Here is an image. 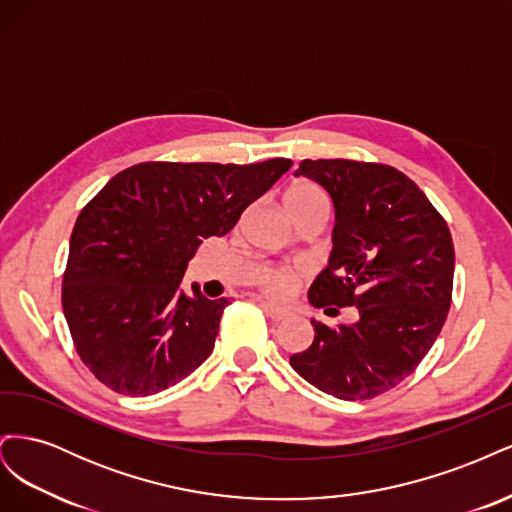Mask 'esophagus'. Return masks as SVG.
<instances>
[{"label": "esophagus", "mask_w": 512, "mask_h": 512, "mask_svg": "<svg viewBox=\"0 0 512 512\" xmlns=\"http://www.w3.org/2000/svg\"><path fill=\"white\" fill-rule=\"evenodd\" d=\"M260 307L265 309V314H267L271 320H275V322L288 320V318L292 316V314H290V309H286V307H277V305L267 303V301H260Z\"/></svg>", "instance_id": "34e87169"}]
</instances>
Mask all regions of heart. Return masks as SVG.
Here are the masks:
<instances>
[{
  "mask_svg": "<svg viewBox=\"0 0 512 512\" xmlns=\"http://www.w3.org/2000/svg\"><path fill=\"white\" fill-rule=\"evenodd\" d=\"M316 203H327V198L316 188L314 183H299L288 190L286 194V207L288 211H297L307 205ZM258 288L265 290L269 297L275 299H286L290 294L297 292L301 286V271L290 269V267H267L262 269L256 277Z\"/></svg>",
  "mask_w": 512,
  "mask_h": 512,
  "instance_id": "b5f03b06",
  "label": "heart"
}]
</instances>
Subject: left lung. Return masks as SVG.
<instances>
[{
  "label": "left lung",
  "mask_w": 512,
  "mask_h": 512,
  "mask_svg": "<svg viewBox=\"0 0 512 512\" xmlns=\"http://www.w3.org/2000/svg\"><path fill=\"white\" fill-rule=\"evenodd\" d=\"M294 175L333 200V250L309 286V303L359 320L316 331L290 356L301 378L337 399L359 401L397 386L425 359L451 307L455 247L442 215L397 168L354 160H303Z\"/></svg>",
  "instance_id": "8db88e82"
}]
</instances>
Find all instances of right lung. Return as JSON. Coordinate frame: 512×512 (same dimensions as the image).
I'll return each instance as SVG.
<instances>
[{
	"label": "right lung",
	"instance_id": "obj_1",
	"mask_svg": "<svg viewBox=\"0 0 512 512\" xmlns=\"http://www.w3.org/2000/svg\"><path fill=\"white\" fill-rule=\"evenodd\" d=\"M292 166L143 162L76 218L61 305L81 361L119 395L147 397L207 361L228 299L181 290L198 245L224 237Z\"/></svg>",
	"mask_w": 512,
	"mask_h": 512
}]
</instances>
